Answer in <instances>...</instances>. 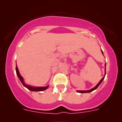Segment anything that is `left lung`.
<instances>
[{
  "label": "left lung",
  "instance_id": "left-lung-1",
  "mask_svg": "<svg viewBox=\"0 0 122 122\" xmlns=\"http://www.w3.org/2000/svg\"><path fill=\"white\" fill-rule=\"evenodd\" d=\"M101 51H102V54L103 55V51H102V49H101ZM106 64H105V74H104V76H103V77L102 78V79L101 80V81H99V82L96 85V86H94V88H92L91 89H89V90H87V91H76V92H77L78 93H90V92H93V91H94V90H96L97 88L98 87V86H99L100 84H101L102 83V82L103 81V79H104V77H105V76H106Z\"/></svg>",
  "mask_w": 122,
  "mask_h": 122
}]
</instances>
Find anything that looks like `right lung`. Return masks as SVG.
I'll list each match as a JSON object with an SVG mask.
<instances>
[{"mask_svg": "<svg viewBox=\"0 0 122 122\" xmlns=\"http://www.w3.org/2000/svg\"><path fill=\"white\" fill-rule=\"evenodd\" d=\"M16 73L18 76V78H19V79H20V81L23 86H24L25 87L27 88L28 89H29V91H33V92H41V91H45V90L48 89V87H49V86H29V85L26 84L24 82V79H23L22 76H21L20 74L19 71V70H18V66H16Z\"/></svg>", "mask_w": 122, "mask_h": 122, "instance_id": "add662e5", "label": "right lung"}]
</instances>
